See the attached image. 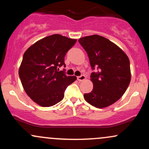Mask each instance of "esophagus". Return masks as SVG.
I'll return each instance as SVG.
<instances>
[{"label": "esophagus", "mask_w": 149, "mask_h": 149, "mask_svg": "<svg viewBox=\"0 0 149 149\" xmlns=\"http://www.w3.org/2000/svg\"><path fill=\"white\" fill-rule=\"evenodd\" d=\"M85 78H85V76H84V75H81V76L77 77V79L79 80V81H83V80H85Z\"/></svg>", "instance_id": "esophagus-1"}]
</instances>
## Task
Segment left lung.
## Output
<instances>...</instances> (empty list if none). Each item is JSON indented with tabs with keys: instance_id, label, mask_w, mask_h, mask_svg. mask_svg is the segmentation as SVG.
Masks as SVG:
<instances>
[{
	"instance_id": "obj_1",
	"label": "left lung",
	"mask_w": 149,
	"mask_h": 149,
	"mask_svg": "<svg viewBox=\"0 0 149 149\" xmlns=\"http://www.w3.org/2000/svg\"><path fill=\"white\" fill-rule=\"evenodd\" d=\"M78 42L88 53L92 71L93 90L84 94L85 100L93 107L111 105L123 95L131 79L127 56L113 42L101 36L81 38Z\"/></svg>"
}]
</instances>
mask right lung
I'll return each mask as SVG.
<instances>
[{"instance_id": "right-lung-1", "label": "right lung", "mask_w": 149, "mask_h": 149, "mask_svg": "<svg viewBox=\"0 0 149 149\" xmlns=\"http://www.w3.org/2000/svg\"><path fill=\"white\" fill-rule=\"evenodd\" d=\"M77 41L54 34L37 41L24 52L19 76L22 86L33 102L49 107L61 102L64 92L76 77L66 76L64 57Z\"/></svg>"}]
</instances>
